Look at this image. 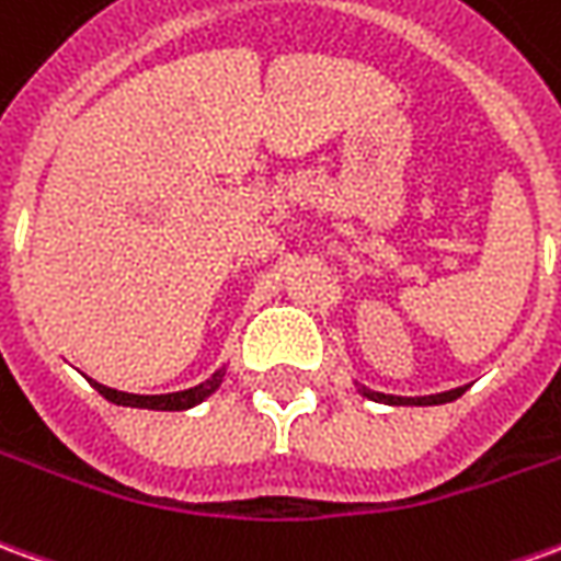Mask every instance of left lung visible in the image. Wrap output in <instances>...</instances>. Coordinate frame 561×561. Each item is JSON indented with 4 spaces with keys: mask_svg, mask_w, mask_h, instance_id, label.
Returning a JSON list of instances; mask_svg holds the SVG:
<instances>
[{
    "mask_svg": "<svg viewBox=\"0 0 561 561\" xmlns=\"http://www.w3.org/2000/svg\"><path fill=\"white\" fill-rule=\"evenodd\" d=\"M364 398L379 403H391V407H434V403H449L465 394V389H449L440 391V394H425V398H398V394H382V391H370V389H358Z\"/></svg>",
    "mask_w": 561,
    "mask_h": 561,
    "instance_id": "obj_1",
    "label": "left lung"
}]
</instances>
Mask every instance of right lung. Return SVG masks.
<instances>
[{"label":"right lung","mask_w":561,"mask_h":561,"mask_svg":"<svg viewBox=\"0 0 561 561\" xmlns=\"http://www.w3.org/2000/svg\"><path fill=\"white\" fill-rule=\"evenodd\" d=\"M221 376H225V370L213 374L206 382H199L194 389L172 391V394H130V391L108 389V386L96 382V379H90V382H93V389L100 391L105 401L117 403V407H139V410H191V407H197L199 401H206V398L221 386Z\"/></svg>","instance_id":"add662e5"}]
</instances>
